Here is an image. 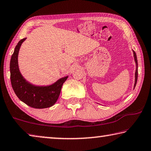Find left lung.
I'll use <instances>...</instances> for the list:
<instances>
[{"label": "left lung", "mask_w": 151, "mask_h": 151, "mask_svg": "<svg viewBox=\"0 0 151 151\" xmlns=\"http://www.w3.org/2000/svg\"><path fill=\"white\" fill-rule=\"evenodd\" d=\"M133 54H134V61H135L136 67H137V70H136V72H135V82H134V88H135L136 84H137V78H138V70H137V67H138V62H137V58L136 53L134 52V51H133Z\"/></svg>", "instance_id": "obj_1"}]
</instances>
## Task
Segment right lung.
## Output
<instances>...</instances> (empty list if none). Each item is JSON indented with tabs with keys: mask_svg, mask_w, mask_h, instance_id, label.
Returning <instances> with one entry per match:
<instances>
[{
	"mask_svg": "<svg viewBox=\"0 0 151 151\" xmlns=\"http://www.w3.org/2000/svg\"><path fill=\"white\" fill-rule=\"evenodd\" d=\"M26 39L23 38L18 42L10 59V81L12 89L20 100L28 106L36 109L50 107L56 102L63 83L68 79V76L46 87L34 86L27 82L21 75L18 64V52L21 44Z\"/></svg>",
	"mask_w": 151,
	"mask_h": 151,
	"instance_id": "1",
	"label": "right lung"
}]
</instances>
